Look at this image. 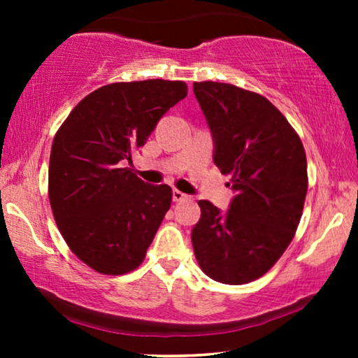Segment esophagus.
I'll use <instances>...</instances> for the list:
<instances>
[{
	"label": "esophagus",
	"instance_id": "obj_1",
	"mask_svg": "<svg viewBox=\"0 0 358 358\" xmlns=\"http://www.w3.org/2000/svg\"><path fill=\"white\" fill-rule=\"evenodd\" d=\"M189 199H190V195L180 192V190H178V189L173 190V200H174V202H182V200H189Z\"/></svg>",
	"mask_w": 358,
	"mask_h": 358
}]
</instances>
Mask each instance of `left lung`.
<instances>
[{"instance_id":"8db88e82","label":"left lung","mask_w":358,"mask_h":358,"mask_svg":"<svg viewBox=\"0 0 358 358\" xmlns=\"http://www.w3.org/2000/svg\"><path fill=\"white\" fill-rule=\"evenodd\" d=\"M213 138V163L228 174V212L199 200L192 246L213 280L243 285L262 277L295 236L308 190L306 155L282 112L227 83H194Z\"/></svg>"}]
</instances>
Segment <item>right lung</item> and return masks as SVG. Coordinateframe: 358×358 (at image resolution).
Masks as SVG:
<instances>
[{"label": "right lung", "instance_id": "obj_1", "mask_svg": "<svg viewBox=\"0 0 358 358\" xmlns=\"http://www.w3.org/2000/svg\"><path fill=\"white\" fill-rule=\"evenodd\" d=\"M185 96L182 81L102 86L71 110L53 138V217L71 251L99 273L122 275L138 267L171 207L168 184H146L124 166Z\"/></svg>", "mask_w": 358, "mask_h": 358}]
</instances>
